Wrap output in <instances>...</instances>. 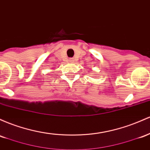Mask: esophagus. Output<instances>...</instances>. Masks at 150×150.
Wrapping results in <instances>:
<instances>
[{
  "label": "esophagus",
  "instance_id": "obj_1",
  "mask_svg": "<svg viewBox=\"0 0 150 150\" xmlns=\"http://www.w3.org/2000/svg\"><path fill=\"white\" fill-rule=\"evenodd\" d=\"M70 61H71V62H73V61H74V59H72V58H71V59H70Z\"/></svg>",
  "mask_w": 150,
  "mask_h": 150
}]
</instances>
